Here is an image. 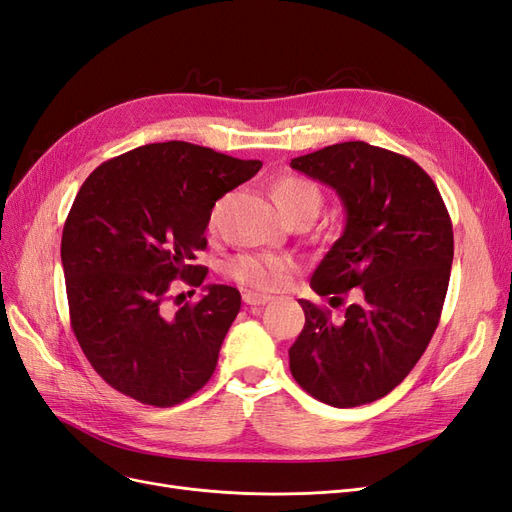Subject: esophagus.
I'll return each instance as SVG.
<instances>
[{
	"instance_id": "esophagus-1",
	"label": "esophagus",
	"mask_w": 512,
	"mask_h": 512,
	"mask_svg": "<svg viewBox=\"0 0 512 512\" xmlns=\"http://www.w3.org/2000/svg\"><path fill=\"white\" fill-rule=\"evenodd\" d=\"M243 301L247 305H265L271 301L269 294H260V292H252V290H245L243 292Z\"/></svg>"
}]
</instances>
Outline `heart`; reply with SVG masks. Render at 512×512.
<instances>
[{
	"label": "heart",
	"instance_id": "1",
	"mask_svg": "<svg viewBox=\"0 0 512 512\" xmlns=\"http://www.w3.org/2000/svg\"><path fill=\"white\" fill-rule=\"evenodd\" d=\"M271 196L275 207L288 222L305 218L312 222L322 207V192L314 181L301 175H282L273 183ZM222 200L215 203L209 213V230L218 228ZM292 271V262L288 258L269 256V254H239L226 265V273L245 286L260 290H277L286 284V275Z\"/></svg>",
	"mask_w": 512,
	"mask_h": 512
}]
</instances>
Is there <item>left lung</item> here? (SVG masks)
Listing matches in <instances>:
<instances>
[{
  "label": "left lung",
  "instance_id": "obj_1",
  "mask_svg": "<svg viewBox=\"0 0 512 512\" xmlns=\"http://www.w3.org/2000/svg\"><path fill=\"white\" fill-rule=\"evenodd\" d=\"M331 185L346 228L309 286L361 301L333 320L299 299L305 327L288 350L292 378L333 408L389 395L421 359L436 331L453 265V224L436 183L414 160L363 141L337 143L290 160Z\"/></svg>",
  "mask_w": 512,
  "mask_h": 512
}]
</instances>
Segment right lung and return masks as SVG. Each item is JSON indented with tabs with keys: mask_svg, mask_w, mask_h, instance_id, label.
<instances>
[{
	"mask_svg": "<svg viewBox=\"0 0 512 512\" xmlns=\"http://www.w3.org/2000/svg\"><path fill=\"white\" fill-rule=\"evenodd\" d=\"M262 162L183 141L151 143L100 164L61 235L70 324L98 376L141 404L170 408L203 389L241 309L237 288L207 286L168 312L173 280L200 286L215 200Z\"/></svg>",
	"mask_w": 512,
	"mask_h": 512,
	"instance_id": "right-lung-1",
	"label": "right lung"
}]
</instances>
